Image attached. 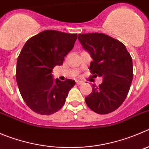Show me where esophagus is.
Here are the masks:
<instances>
[{
    "instance_id": "obj_1",
    "label": "esophagus",
    "mask_w": 149,
    "mask_h": 149,
    "mask_svg": "<svg viewBox=\"0 0 149 149\" xmlns=\"http://www.w3.org/2000/svg\"><path fill=\"white\" fill-rule=\"evenodd\" d=\"M76 83L77 85H80V84H83V81H79V80H77L76 81Z\"/></svg>"
}]
</instances>
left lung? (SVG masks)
Wrapping results in <instances>:
<instances>
[{"mask_svg": "<svg viewBox=\"0 0 149 149\" xmlns=\"http://www.w3.org/2000/svg\"><path fill=\"white\" fill-rule=\"evenodd\" d=\"M78 39L90 53L92 74L103 77L98 87L85 98L87 107L98 114L116 110L128 95L133 79L131 56L121 42L102 33L79 34Z\"/></svg>", "mask_w": 149, "mask_h": 149, "instance_id": "left-lung-1", "label": "left lung"}]
</instances>
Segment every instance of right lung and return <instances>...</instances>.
Segmentation results:
<instances>
[{
    "label": "right lung",
    "instance_id": "right-lung-1",
    "mask_svg": "<svg viewBox=\"0 0 149 149\" xmlns=\"http://www.w3.org/2000/svg\"><path fill=\"white\" fill-rule=\"evenodd\" d=\"M77 34L54 30L43 31L26 42L17 62L16 80L23 101L40 115L59 111L75 81L54 80L51 74L56 65L73 49Z\"/></svg>",
    "mask_w": 149,
    "mask_h": 149
}]
</instances>
